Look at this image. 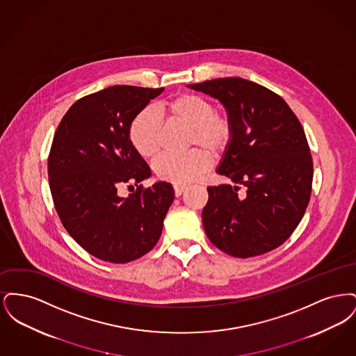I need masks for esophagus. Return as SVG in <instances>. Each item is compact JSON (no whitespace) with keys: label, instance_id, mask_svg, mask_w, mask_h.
I'll return each mask as SVG.
<instances>
[{"label":"esophagus","instance_id":"34e87169","mask_svg":"<svg viewBox=\"0 0 356 356\" xmlns=\"http://www.w3.org/2000/svg\"><path fill=\"white\" fill-rule=\"evenodd\" d=\"M175 188V195L179 197V196H181V193L184 192V189H186V186H179V184H175L173 186Z\"/></svg>","mask_w":356,"mask_h":356}]
</instances>
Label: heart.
<instances>
[{"mask_svg": "<svg viewBox=\"0 0 356 356\" xmlns=\"http://www.w3.org/2000/svg\"><path fill=\"white\" fill-rule=\"evenodd\" d=\"M170 119L191 128L189 144L200 145L212 154H219L231 143L234 128L228 116L215 112L212 102L202 96L184 93L165 104ZM129 140L143 157H152L160 148V119L153 108H144L129 125ZM209 167V157L202 149L189 152L164 153L153 163L156 175L173 184L196 180Z\"/></svg>", "mask_w": 356, "mask_h": 356, "instance_id": "b5f03b06", "label": "heart"}]
</instances>
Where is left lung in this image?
<instances>
[{"label": "left lung", "instance_id": "obj_1", "mask_svg": "<svg viewBox=\"0 0 356 356\" xmlns=\"http://www.w3.org/2000/svg\"><path fill=\"white\" fill-rule=\"evenodd\" d=\"M186 86L218 99L234 128L216 170L231 183L207 188V236L235 257L270 252L299 225L311 196L314 167L302 124L279 95L245 79ZM240 185L244 195H236Z\"/></svg>", "mask_w": 356, "mask_h": 356}]
</instances>
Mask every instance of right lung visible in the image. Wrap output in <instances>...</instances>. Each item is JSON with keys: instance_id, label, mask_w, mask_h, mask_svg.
<instances>
[{"instance_id": "add662e5", "label": "right lung", "mask_w": 356, "mask_h": 356, "mask_svg": "<svg viewBox=\"0 0 356 356\" xmlns=\"http://www.w3.org/2000/svg\"><path fill=\"white\" fill-rule=\"evenodd\" d=\"M164 88L115 85L74 102L51 143L48 176L63 225L86 252L109 263H129L157 244L175 199L173 186L151 177L129 140L136 115ZM138 189L121 198L117 189Z\"/></svg>"}]
</instances>
